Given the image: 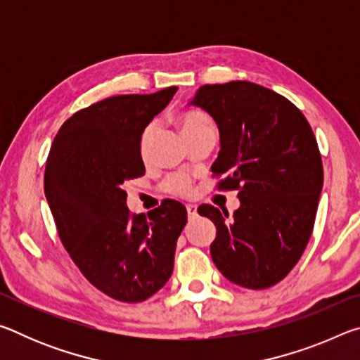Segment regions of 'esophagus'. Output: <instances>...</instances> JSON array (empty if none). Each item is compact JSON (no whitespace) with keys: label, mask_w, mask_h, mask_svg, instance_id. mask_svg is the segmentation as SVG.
Wrapping results in <instances>:
<instances>
[{"label":"esophagus","mask_w":360,"mask_h":360,"mask_svg":"<svg viewBox=\"0 0 360 360\" xmlns=\"http://www.w3.org/2000/svg\"><path fill=\"white\" fill-rule=\"evenodd\" d=\"M186 208H187V216H188V219H191V221H192V219L197 217V214H198L197 205H186Z\"/></svg>","instance_id":"1"}]
</instances>
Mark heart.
<instances>
[{"label": "heart", "mask_w": 360, "mask_h": 360, "mask_svg": "<svg viewBox=\"0 0 360 360\" xmlns=\"http://www.w3.org/2000/svg\"><path fill=\"white\" fill-rule=\"evenodd\" d=\"M179 124H181L182 133H184L186 138H191L203 130L214 129L210 115L205 114L203 111H198V109H188V111L182 112L179 117ZM152 135H154V125H148L143 130L141 136H139L138 152H139V157H141V160H144V162H148V158H149V148H150ZM163 188H165V191L172 195H178V197H188V195H191L193 191V178L191 174L184 173V172L173 173V174H169L165 181H163Z\"/></svg>", "instance_id": "obj_1"}]
</instances>
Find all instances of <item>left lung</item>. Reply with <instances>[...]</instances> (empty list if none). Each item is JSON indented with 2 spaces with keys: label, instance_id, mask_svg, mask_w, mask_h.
Masks as SVG:
<instances>
[{
  "label": "left lung",
  "instance_id": "8db88e82",
  "mask_svg": "<svg viewBox=\"0 0 360 360\" xmlns=\"http://www.w3.org/2000/svg\"><path fill=\"white\" fill-rule=\"evenodd\" d=\"M192 103L221 133L211 167L217 191H238L241 202L230 217L198 206L217 227L212 262L231 283L271 288L297 265L313 233L324 181L314 133L294 103L252 82L202 85Z\"/></svg>",
  "mask_w": 360,
  "mask_h": 360
}]
</instances>
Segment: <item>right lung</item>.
Here are the masks:
<instances>
[{"label":"right lung","instance_id":"right-lung-1","mask_svg":"<svg viewBox=\"0 0 360 360\" xmlns=\"http://www.w3.org/2000/svg\"><path fill=\"white\" fill-rule=\"evenodd\" d=\"M178 87L117 95L65 120L49 152L44 193L60 241L87 281L114 300L138 303L172 276L186 206L163 200L148 217L127 208V179L144 174L138 141Z\"/></svg>","mask_w":360,"mask_h":360}]
</instances>
